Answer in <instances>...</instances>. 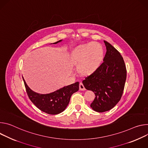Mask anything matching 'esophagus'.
<instances>
[{"label":"esophagus","instance_id":"34e87169","mask_svg":"<svg viewBox=\"0 0 148 148\" xmlns=\"http://www.w3.org/2000/svg\"><path fill=\"white\" fill-rule=\"evenodd\" d=\"M79 89L80 90H86L84 85H83V84L82 83V82H80V84H79Z\"/></svg>","mask_w":148,"mask_h":148}]
</instances>
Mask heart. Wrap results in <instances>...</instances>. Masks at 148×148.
<instances>
[{
    "instance_id": "heart-1",
    "label": "heart",
    "mask_w": 148,
    "mask_h": 148,
    "mask_svg": "<svg viewBox=\"0 0 148 148\" xmlns=\"http://www.w3.org/2000/svg\"><path fill=\"white\" fill-rule=\"evenodd\" d=\"M103 57V49L101 44L91 42L79 47L73 52L72 60L80 64V70L84 73L95 70Z\"/></svg>"
}]
</instances>
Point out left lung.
<instances>
[{
	"label": "left lung",
	"instance_id": "obj_1",
	"mask_svg": "<svg viewBox=\"0 0 148 148\" xmlns=\"http://www.w3.org/2000/svg\"><path fill=\"white\" fill-rule=\"evenodd\" d=\"M104 43L106 53L103 62L82 81L85 88L95 95L90 107L97 112L108 111L119 102L126 79V68L122 55L110 43Z\"/></svg>",
	"mask_w": 148,
	"mask_h": 148
}]
</instances>
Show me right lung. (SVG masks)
Listing matches in <instances>:
<instances>
[{
  "label": "right lung",
  "mask_w": 148,
  "mask_h": 148,
  "mask_svg": "<svg viewBox=\"0 0 148 148\" xmlns=\"http://www.w3.org/2000/svg\"><path fill=\"white\" fill-rule=\"evenodd\" d=\"M60 41L61 40L54 43ZM23 80L27 94L32 102L40 110L50 114H57L62 112L68 105L72 95L79 89V83L77 82L53 93L42 95L32 91L26 84L23 77Z\"/></svg>",
  "instance_id": "obj_1"
}]
</instances>
